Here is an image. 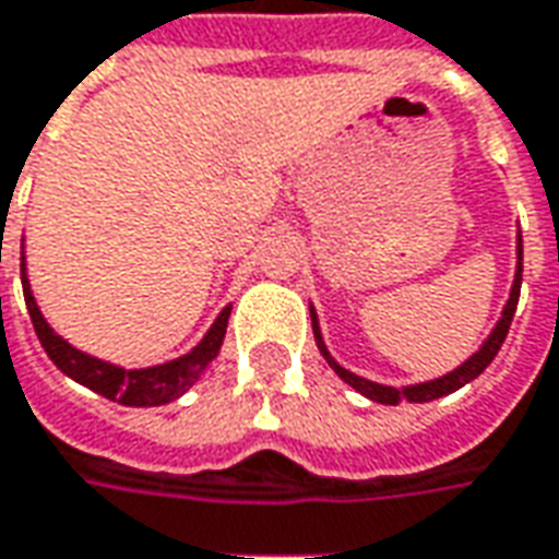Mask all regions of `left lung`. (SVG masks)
I'll use <instances>...</instances> for the list:
<instances>
[{"label": "left lung", "mask_w": 559, "mask_h": 559, "mask_svg": "<svg viewBox=\"0 0 559 559\" xmlns=\"http://www.w3.org/2000/svg\"><path fill=\"white\" fill-rule=\"evenodd\" d=\"M524 245H521V239H518V275H514V284H511V296H509V306H506V311H502V318H499L497 330L490 333V338L484 342L475 354H472L469 360L463 362L460 369H454V372L442 374V378H436V381H427V384H415V388H384V384H374V381H366V378H360V374L347 372V369H342L338 362H333V357H330V350H326V345H323V338H320V330H318V318H314V311H311V326H314V338H318V347L320 354L326 357V362L333 366L335 372H338V378L345 381V384H350L354 390H360L362 396H369L372 402H384V405H400L402 400L408 402H429V400H439V396H448V393H454V390H460L463 384H469L472 378H478V374L493 362V357H497V350L502 347V342H506V335H509V326H511V318H514V308H518V296H521V272H524Z\"/></svg>", "instance_id": "1"}]
</instances>
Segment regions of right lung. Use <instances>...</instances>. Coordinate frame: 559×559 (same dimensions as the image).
Segmentation results:
<instances>
[{
	"mask_svg": "<svg viewBox=\"0 0 559 559\" xmlns=\"http://www.w3.org/2000/svg\"><path fill=\"white\" fill-rule=\"evenodd\" d=\"M23 299H26V308H29L35 335H38L41 347L48 350L50 360L57 362V369L69 374V378H75L78 384L96 390L99 396L120 402V405H166V402L178 400L185 390L193 388V381L217 357V350L224 345L226 320H229V308H224L221 318L214 320L209 335L190 354L166 362V366H154V369H120V366H111V362H103L96 360V357L81 354L78 347H72L66 338L53 333L48 326V320L41 318V311L35 306L26 275H23Z\"/></svg>",
	"mask_w": 559,
	"mask_h": 559,
	"instance_id": "add662e5",
	"label": "right lung"
}]
</instances>
